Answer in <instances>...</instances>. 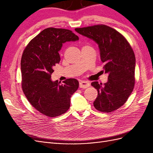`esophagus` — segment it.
<instances>
[{"instance_id": "obj_1", "label": "esophagus", "mask_w": 153, "mask_h": 153, "mask_svg": "<svg viewBox=\"0 0 153 153\" xmlns=\"http://www.w3.org/2000/svg\"><path fill=\"white\" fill-rule=\"evenodd\" d=\"M89 86H90V83L89 82L83 80L80 82V88H84V89H85V88L89 87Z\"/></svg>"}]
</instances>
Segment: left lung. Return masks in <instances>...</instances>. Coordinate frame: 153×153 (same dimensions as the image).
Here are the masks:
<instances>
[{"instance_id":"8db88e82","label":"left lung","mask_w":153,"mask_h":153,"mask_svg":"<svg viewBox=\"0 0 153 153\" xmlns=\"http://www.w3.org/2000/svg\"><path fill=\"white\" fill-rule=\"evenodd\" d=\"M98 45L103 69L108 73L105 84L92 82L98 91L94 106L100 112H111L122 106L130 96L135 85L136 60L128 41L119 32L105 25L75 29Z\"/></svg>"}]
</instances>
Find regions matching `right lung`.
Wrapping results in <instances>:
<instances>
[{
	"label": "right lung",
	"instance_id": "right-lung-1",
	"mask_svg": "<svg viewBox=\"0 0 153 153\" xmlns=\"http://www.w3.org/2000/svg\"><path fill=\"white\" fill-rule=\"evenodd\" d=\"M78 37L64 29H45L25 48L21 60L22 87L30 103L41 114L53 117L70 107V98L79 86L75 78L62 83L52 81L53 67L61 61L59 52L62 44L76 41Z\"/></svg>",
	"mask_w": 153,
	"mask_h": 153
}]
</instances>
